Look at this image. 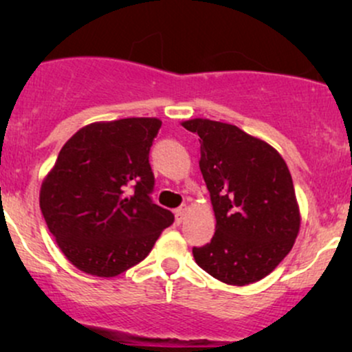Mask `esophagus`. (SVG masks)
<instances>
[{
    "instance_id": "34e87169",
    "label": "esophagus",
    "mask_w": 352,
    "mask_h": 352,
    "mask_svg": "<svg viewBox=\"0 0 352 352\" xmlns=\"http://www.w3.org/2000/svg\"><path fill=\"white\" fill-rule=\"evenodd\" d=\"M187 210H188L187 205H185V204H184V205H180V207L175 210V217H177V220H179V221L184 220V218H185V213H187Z\"/></svg>"
}]
</instances>
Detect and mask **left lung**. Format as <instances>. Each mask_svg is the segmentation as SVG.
<instances>
[{
  "mask_svg": "<svg viewBox=\"0 0 352 352\" xmlns=\"http://www.w3.org/2000/svg\"><path fill=\"white\" fill-rule=\"evenodd\" d=\"M182 125L200 137V170L217 218L212 241L192 250L197 265L227 285L260 281L292 252L300 232L288 165L236 125L210 119Z\"/></svg>",
  "mask_w": 352,
  "mask_h": 352,
  "instance_id": "8db88e82",
  "label": "left lung"
}]
</instances>
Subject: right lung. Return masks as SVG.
<instances>
[{
	"instance_id": "obj_1",
	"label": "right lung",
	"mask_w": 352,
	"mask_h": 352,
	"mask_svg": "<svg viewBox=\"0 0 352 352\" xmlns=\"http://www.w3.org/2000/svg\"><path fill=\"white\" fill-rule=\"evenodd\" d=\"M162 120L129 117L79 129L43 180L39 207L60 252L112 278L144 260L173 213L151 199L148 152Z\"/></svg>"
}]
</instances>
